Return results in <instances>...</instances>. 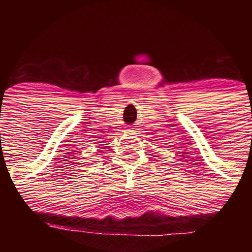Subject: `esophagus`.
I'll return each instance as SVG.
<instances>
[{
	"label": "esophagus",
	"instance_id": "obj_1",
	"mask_svg": "<svg viewBox=\"0 0 252 252\" xmlns=\"http://www.w3.org/2000/svg\"><path fill=\"white\" fill-rule=\"evenodd\" d=\"M129 131H132V128H129Z\"/></svg>",
	"mask_w": 252,
	"mask_h": 252
}]
</instances>
